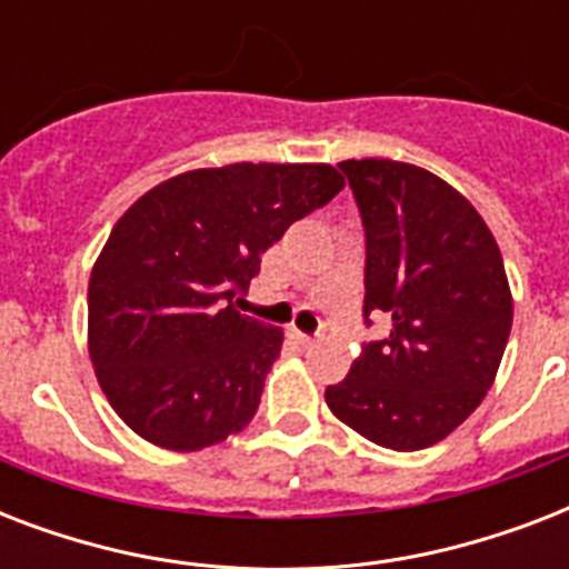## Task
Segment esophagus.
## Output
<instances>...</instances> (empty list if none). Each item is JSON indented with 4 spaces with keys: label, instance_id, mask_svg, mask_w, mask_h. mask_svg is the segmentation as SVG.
<instances>
[{
    "label": "esophagus",
    "instance_id": "esophagus-1",
    "mask_svg": "<svg viewBox=\"0 0 569 569\" xmlns=\"http://www.w3.org/2000/svg\"><path fill=\"white\" fill-rule=\"evenodd\" d=\"M292 339H295V342H298V346H303V348L316 346V337H310V333H301V330H292Z\"/></svg>",
    "mask_w": 569,
    "mask_h": 569
}]
</instances>
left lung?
I'll use <instances>...</instances> for the list:
<instances>
[{
	"mask_svg": "<svg viewBox=\"0 0 569 569\" xmlns=\"http://www.w3.org/2000/svg\"><path fill=\"white\" fill-rule=\"evenodd\" d=\"M366 227V316L389 312L337 387L330 413L375 446L428 449L493 387L511 337L502 253L476 206L419 164L339 162Z\"/></svg>",
	"mask_w": 569,
	"mask_h": 569,
	"instance_id": "1",
	"label": "left lung"
}]
</instances>
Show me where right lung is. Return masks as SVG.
Masks as SVG:
<instances>
[{
	"mask_svg": "<svg viewBox=\"0 0 569 569\" xmlns=\"http://www.w3.org/2000/svg\"><path fill=\"white\" fill-rule=\"evenodd\" d=\"M342 186L325 162H239L177 173L120 214L88 280V355L141 440L200 451L253 419L283 328L241 316L232 295Z\"/></svg>",
	"mask_w": 569,
	"mask_h": 569,
	"instance_id": "add662e5",
	"label": "right lung"
}]
</instances>
